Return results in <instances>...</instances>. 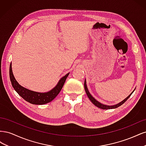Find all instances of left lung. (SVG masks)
Masks as SVG:
<instances>
[{
	"instance_id": "left-lung-1",
	"label": "left lung",
	"mask_w": 146,
	"mask_h": 146,
	"mask_svg": "<svg viewBox=\"0 0 146 146\" xmlns=\"http://www.w3.org/2000/svg\"><path fill=\"white\" fill-rule=\"evenodd\" d=\"M84 87H85V91H86V94H87V96H88V98H89L90 100L92 102V103L94 105H95L96 106V107H99V108H102V109H103V110H108V109L116 108H117V107H120V106L122 105L123 103L125 102L127 100V99L130 98V96L132 94V93H133V91H135V90H134L129 96L127 97V98L126 99H125L124 100H122V101L121 102H120L119 104H117V105H113V106H107V105H103V104H100V102H99L98 101H97V100L93 98V97H92V96L91 95V94L90 93L89 91H88V88H87V86H86V80H85V82H84Z\"/></svg>"
}]
</instances>
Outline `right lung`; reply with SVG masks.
I'll use <instances>...</instances> for the list:
<instances>
[{
	"instance_id": "obj_1",
	"label": "right lung",
	"mask_w": 146,
	"mask_h": 146,
	"mask_svg": "<svg viewBox=\"0 0 146 146\" xmlns=\"http://www.w3.org/2000/svg\"><path fill=\"white\" fill-rule=\"evenodd\" d=\"M69 74V73L66 74L63 78H61L58 83L57 84V85L54 89H52L47 92L41 93V92L30 91L21 86L16 80L14 76H13L11 68V63L10 65V78L13 87L14 88V89L18 93V94L21 96L25 100L30 104L35 105L46 104L50 102L52 100H54L56 96L59 94L61 89H62Z\"/></svg>"
}]
</instances>
